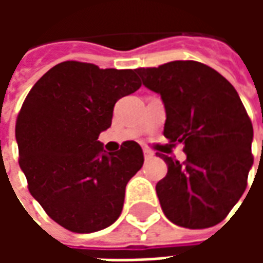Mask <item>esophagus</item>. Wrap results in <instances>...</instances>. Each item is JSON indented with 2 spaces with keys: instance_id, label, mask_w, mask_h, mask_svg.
<instances>
[{
  "instance_id": "1",
  "label": "esophagus",
  "mask_w": 263,
  "mask_h": 263,
  "mask_svg": "<svg viewBox=\"0 0 263 263\" xmlns=\"http://www.w3.org/2000/svg\"><path fill=\"white\" fill-rule=\"evenodd\" d=\"M143 156H145V159H146V160L152 159V158H154V152L145 148V149H143Z\"/></svg>"
}]
</instances>
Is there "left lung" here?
<instances>
[{
    "label": "left lung",
    "mask_w": 263,
    "mask_h": 263,
    "mask_svg": "<svg viewBox=\"0 0 263 263\" xmlns=\"http://www.w3.org/2000/svg\"><path fill=\"white\" fill-rule=\"evenodd\" d=\"M165 104L163 135L183 143V163L159 155L167 175L156 184L165 215L184 228H209L226 218L247 189L254 128L237 90L194 60L135 70Z\"/></svg>",
    "instance_id": "left-lung-1"
}]
</instances>
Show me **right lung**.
I'll use <instances>...</instances> for the list:
<instances>
[{
    "label": "right lung",
    "mask_w": 263,
    "mask_h": 263,
    "mask_svg": "<svg viewBox=\"0 0 263 263\" xmlns=\"http://www.w3.org/2000/svg\"><path fill=\"white\" fill-rule=\"evenodd\" d=\"M139 87L135 70L71 60L52 67L26 96L15 125L20 166L33 198L66 230L96 232L120 217L142 148L126 141L105 152L98 135L111 126L115 103Z\"/></svg>",
    "instance_id": "add662e5"
}]
</instances>
